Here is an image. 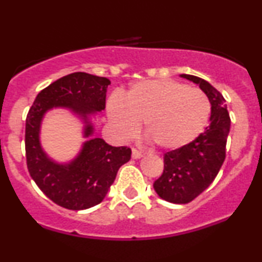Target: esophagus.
Listing matches in <instances>:
<instances>
[{
    "label": "esophagus",
    "mask_w": 262,
    "mask_h": 262,
    "mask_svg": "<svg viewBox=\"0 0 262 262\" xmlns=\"http://www.w3.org/2000/svg\"><path fill=\"white\" fill-rule=\"evenodd\" d=\"M141 156H143V154H141L139 150L135 149V148L132 149V158H133V159H140Z\"/></svg>",
    "instance_id": "1"
}]
</instances>
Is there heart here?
Here are the masks:
<instances>
[{"label": "heart", "mask_w": 262, "mask_h": 262, "mask_svg": "<svg viewBox=\"0 0 262 262\" xmlns=\"http://www.w3.org/2000/svg\"><path fill=\"white\" fill-rule=\"evenodd\" d=\"M210 111L202 90L165 79L134 83L123 100L116 96L108 103L111 122L123 138L137 134L144 122V135L166 150L180 149L200 137Z\"/></svg>", "instance_id": "heart-1"}]
</instances>
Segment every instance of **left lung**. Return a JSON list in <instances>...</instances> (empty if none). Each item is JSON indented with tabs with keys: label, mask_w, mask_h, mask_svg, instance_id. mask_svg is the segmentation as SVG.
Wrapping results in <instances>:
<instances>
[{
	"label": "left lung",
	"mask_w": 262,
	"mask_h": 262,
	"mask_svg": "<svg viewBox=\"0 0 262 262\" xmlns=\"http://www.w3.org/2000/svg\"><path fill=\"white\" fill-rule=\"evenodd\" d=\"M200 85L208 96L212 112L209 125L188 145L164 155V171L154 182L159 197L167 202L185 204L193 201L214 181L225 160L230 117L222 93L209 82L193 75H181Z\"/></svg>",
	"instance_id": "obj_1"
}]
</instances>
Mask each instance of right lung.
<instances>
[{
  "label": "right lung",
  "mask_w": 262,
  "mask_h": 262,
  "mask_svg": "<svg viewBox=\"0 0 262 262\" xmlns=\"http://www.w3.org/2000/svg\"><path fill=\"white\" fill-rule=\"evenodd\" d=\"M111 81L86 73H74L54 81L38 93L26 119V159L29 175L54 203L66 209L81 210L101 203L123 164L130 160L128 146H112L101 138H91L70 164L50 160L39 143L40 123L45 112L65 107L82 117L85 137L93 127L89 116L106 108Z\"/></svg>",
  "instance_id": "right-lung-1"
}]
</instances>
